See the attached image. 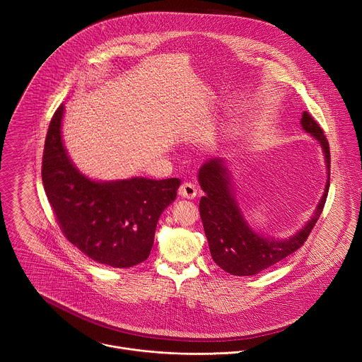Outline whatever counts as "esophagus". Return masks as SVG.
Listing matches in <instances>:
<instances>
[{"label":"esophagus","instance_id":"esophagus-1","mask_svg":"<svg viewBox=\"0 0 362 362\" xmlns=\"http://www.w3.org/2000/svg\"><path fill=\"white\" fill-rule=\"evenodd\" d=\"M197 194L196 186L193 183H183L179 187V196L185 199H194Z\"/></svg>","mask_w":362,"mask_h":362}]
</instances>
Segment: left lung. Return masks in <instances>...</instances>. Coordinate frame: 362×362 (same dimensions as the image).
Here are the masks:
<instances>
[{
  "instance_id": "left-lung-1",
  "label": "left lung",
  "mask_w": 362,
  "mask_h": 362,
  "mask_svg": "<svg viewBox=\"0 0 362 362\" xmlns=\"http://www.w3.org/2000/svg\"><path fill=\"white\" fill-rule=\"evenodd\" d=\"M300 124L306 133L320 141L324 150L328 180L314 216L288 239L265 238L247 225L233 197L229 172L221 159H209L199 170V183L204 192L199 203L203 229L215 264L230 275H256L281 262L305 243L321 216L329 189V144L324 130L308 112L302 113Z\"/></svg>"
}]
</instances>
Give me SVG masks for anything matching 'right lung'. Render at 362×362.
I'll return each mask as SVG.
<instances>
[{
	"label": "right lung",
	"mask_w": 362,
	"mask_h": 362,
	"mask_svg": "<svg viewBox=\"0 0 362 362\" xmlns=\"http://www.w3.org/2000/svg\"><path fill=\"white\" fill-rule=\"evenodd\" d=\"M62 105L49 122L41 177L69 242L97 264L132 268L146 261L156 225L176 199L180 180L132 177L95 182L78 172L62 139Z\"/></svg>",
	"instance_id": "right-lung-1"
}]
</instances>
